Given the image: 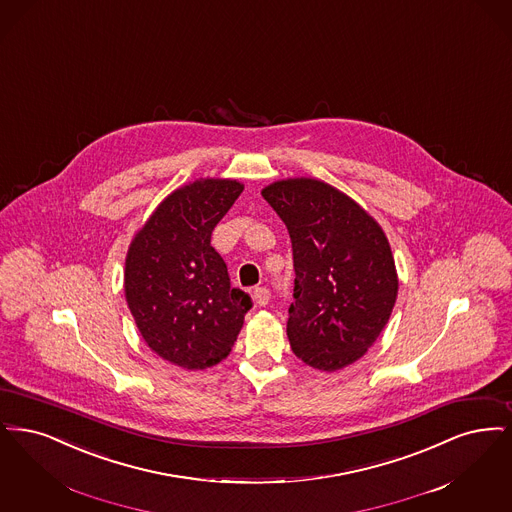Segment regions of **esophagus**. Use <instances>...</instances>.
<instances>
[{
	"label": "esophagus",
	"instance_id": "34e87169",
	"mask_svg": "<svg viewBox=\"0 0 512 512\" xmlns=\"http://www.w3.org/2000/svg\"><path fill=\"white\" fill-rule=\"evenodd\" d=\"M254 302L258 304V306H267L269 304V300H271V292L266 287H258V289L254 290Z\"/></svg>",
	"mask_w": 512,
	"mask_h": 512
}]
</instances>
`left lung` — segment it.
<instances>
[{"label": "left lung", "mask_w": 512, "mask_h": 512, "mask_svg": "<svg viewBox=\"0 0 512 512\" xmlns=\"http://www.w3.org/2000/svg\"><path fill=\"white\" fill-rule=\"evenodd\" d=\"M262 197L292 243V352L319 371L354 363L377 340L398 296L384 231L354 200L317 179L277 181Z\"/></svg>", "instance_id": "8db88e82"}]
</instances>
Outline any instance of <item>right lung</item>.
<instances>
[{"label":"right lung","instance_id":"right-lung-1","mask_svg":"<svg viewBox=\"0 0 512 512\" xmlns=\"http://www.w3.org/2000/svg\"><path fill=\"white\" fill-rule=\"evenodd\" d=\"M243 193L233 179H199L160 202L128 250L124 290L151 350L183 369L231 352L252 298L233 289L214 227Z\"/></svg>","mask_w":512,"mask_h":512}]
</instances>
